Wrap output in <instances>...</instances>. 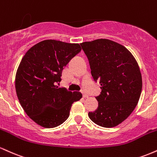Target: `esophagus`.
Wrapping results in <instances>:
<instances>
[{"mask_svg": "<svg viewBox=\"0 0 157 157\" xmlns=\"http://www.w3.org/2000/svg\"><path fill=\"white\" fill-rule=\"evenodd\" d=\"M82 97H83L84 98H88V97H89V95L86 94H85L84 92H82Z\"/></svg>", "mask_w": 157, "mask_h": 157, "instance_id": "obj_1", "label": "esophagus"}]
</instances>
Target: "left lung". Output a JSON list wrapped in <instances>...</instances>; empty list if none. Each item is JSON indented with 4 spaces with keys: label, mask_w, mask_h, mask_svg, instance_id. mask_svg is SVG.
Listing matches in <instances>:
<instances>
[{
    "label": "left lung",
    "mask_w": 157,
    "mask_h": 157,
    "mask_svg": "<svg viewBox=\"0 0 157 157\" xmlns=\"http://www.w3.org/2000/svg\"><path fill=\"white\" fill-rule=\"evenodd\" d=\"M89 59L91 75L99 81L98 107L89 117L97 125L115 127L133 112L141 94L142 81L137 62L125 46L108 39L80 44Z\"/></svg>",
    "instance_id": "left-lung-1"
}]
</instances>
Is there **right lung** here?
<instances>
[{"instance_id":"right-lung-1","label":"right lung","mask_w":157,"mask_h":157,"mask_svg":"<svg viewBox=\"0 0 157 157\" xmlns=\"http://www.w3.org/2000/svg\"><path fill=\"white\" fill-rule=\"evenodd\" d=\"M80 51L78 44L46 40L23 56L16 73V93L25 112L39 125L50 128L63 123L73 102L82 98L79 91L58 87L64 67Z\"/></svg>"}]
</instances>
